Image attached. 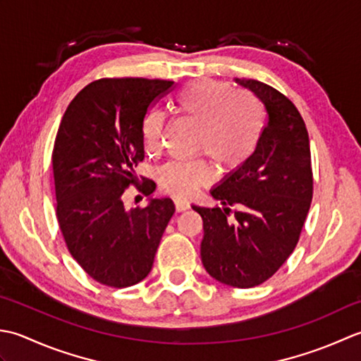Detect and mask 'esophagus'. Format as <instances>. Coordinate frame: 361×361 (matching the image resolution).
Here are the masks:
<instances>
[{"instance_id":"1","label":"esophagus","mask_w":361,"mask_h":361,"mask_svg":"<svg viewBox=\"0 0 361 361\" xmlns=\"http://www.w3.org/2000/svg\"><path fill=\"white\" fill-rule=\"evenodd\" d=\"M174 207H176V212H183L187 210L190 207V202L185 201V200H174Z\"/></svg>"}]
</instances>
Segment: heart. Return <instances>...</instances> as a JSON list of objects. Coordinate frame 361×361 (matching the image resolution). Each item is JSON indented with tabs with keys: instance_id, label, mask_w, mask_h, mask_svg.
I'll return each instance as SVG.
<instances>
[{
	"instance_id": "1",
	"label": "heart",
	"mask_w": 361,
	"mask_h": 361,
	"mask_svg": "<svg viewBox=\"0 0 361 361\" xmlns=\"http://www.w3.org/2000/svg\"><path fill=\"white\" fill-rule=\"evenodd\" d=\"M176 110L200 123L197 151L210 156L223 171H237L252 159L264 132V107L252 93L215 79L187 84L174 98ZM166 116L149 109L142 120V138L148 152H159L164 142ZM213 166L209 160L170 161L157 171L159 187L168 195L187 197L209 183Z\"/></svg>"
}]
</instances>
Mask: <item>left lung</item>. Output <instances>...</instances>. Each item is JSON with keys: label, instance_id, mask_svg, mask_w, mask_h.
I'll return each mask as SVG.
<instances>
[{"label": "left lung", "instance_id": "left-lung-1", "mask_svg": "<svg viewBox=\"0 0 361 361\" xmlns=\"http://www.w3.org/2000/svg\"><path fill=\"white\" fill-rule=\"evenodd\" d=\"M238 82L267 109L263 137L252 159L212 190L224 207L193 210L204 223L207 273L221 283L252 288L273 277L296 247L312 204L313 171L308 132L291 99L260 80ZM233 204L242 210L229 222Z\"/></svg>", "mask_w": 361, "mask_h": 361}]
</instances>
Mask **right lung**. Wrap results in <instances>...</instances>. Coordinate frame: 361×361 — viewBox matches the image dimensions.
I'll use <instances>...</instances> for the list:
<instances>
[{
    "instance_id": "add662e5",
    "label": "right lung",
    "mask_w": 361,
    "mask_h": 361,
    "mask_svg": "<svg viewBox=\"0 0 361 361\" xmlns=\"http://www.w3.org/2000/svg\"><path fill=\"white\" fill-rule=\"evenodd\" d=\"M173 80L104 78L80 90L59 126L53 148L56 215L65 245L80 268L112 288L149 274L174 205L170 197L148 207L124 209L134 185L149 196L156 183H138L134 168L145 159L143 115Z\"/></svg>"
}]
</instances>
